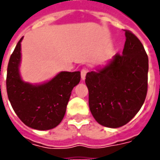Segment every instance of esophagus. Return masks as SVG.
I'll return each instance as SVG.
<instances>
[{
	"instance_id": "obj_1",
	"label": "esophagus",
	"mask_w": 160,
	"mask_h": 160,
	"mask_svg": "<svg viewBox=\"0 0 160 160\" xmlns=\"http://www.w3.org/2000/svg\"><path fill=\"white\" fill-rule=\"evenodd\" d=\"M87 73V69H86V68H83V69L81 70V72H80V73H81V80H84L85 79H86Z\"/></svg>"
}]
</instances>
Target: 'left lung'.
Wrapping results in <instances>:
<instances>
[{"mask_svg":"<svg viewBox=\"0 0 160 160\" xmlns=\"http://www.w3.org/2000/svg\"><path fill=\"white\" fill-rule=\"evenodd\" d=\"M122 55L87 73L89 107L95 120L104 127H122L134 118L148 92V57L141 41L125 31Z\"/></svg>","mask_w":160,"mask_h":160,"instance_id":"obj_1","label":"left lung"}]
</instances>
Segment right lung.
Listing matches in <instances>:
<instances>
[{"mask_svg":"<svg viewBox=\"0 0 160 160\" xmlns=\"http://www.w3.org/2000/svg\"><path fill=\"white\" fill-rule=\"evenodd\" d=\"M10 56L7 73V92L13 111L26 126L38 130L56 128L64 118L73 88L80 80V72L62 71L51 80L32 84L19 72L21 42Z\"/></svg>","mask_w":160,"mask_h":160,"instance_id":"1","label":"right lung"}]
</instances>
